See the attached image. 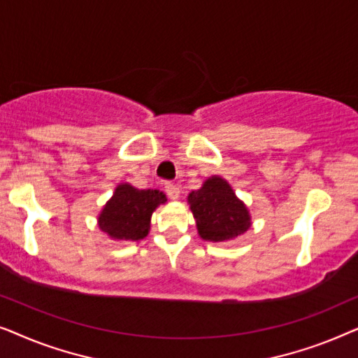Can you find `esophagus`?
Segmentation results:
<instances>
[{"label": "esophagus", "mask_w": 358, "mask_h": 358, "mask_svg": "<svg viewBox=\"0 0 358 358\" xmlns=\"http://www.w3.org/2000/svg\"><path fill=\"white\" fill-rule=\"evenodd\" d=\"M164 190H166V194H168L169 199H179V187L176 184L168 182L166 184Z\"/></svg>", "instance_id": "obj_1"}]
</instances>
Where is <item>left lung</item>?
I'll list each match as a JSON object with an SVG mask.
<instances>
[{
	"label": "left lung",
	"instance_id": "obj_1",
	"mask_svg": "<svg viewBox=\"0 0 358 358\" xmlns=\"http://www.w3.org/2000/svg\"><path fill=\"white\" fill-rule=\"evenodd\" d=\"M189 203L199 234L207 241H229L251 227L248 208L218 176L205 180L202 189L192 190Z\"/></svg>",
	"mask_w": 358,
	"mask_h": 358
}]
</instances>
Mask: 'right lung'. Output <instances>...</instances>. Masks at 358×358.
Wrapping results in <instances>:
<instances>
[{
    "instance_id": "obj_1",
    "label": "right lung",
    "mask_w": 358,
    "mask_h": 358,
    "mask_svg": "<svg viewBox=\"0 0 358 358\" xmlns=\"http://www.w3.org/2000/svg\"><path fill=\"white\" fill-rule=\"evenodd\" d=\"M164 202L166 195L159 190H138L120 184L99 215V228L114 239L138 241L150 231L155 208Z\"/></svg>"
}]
</instances>
